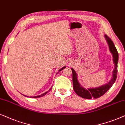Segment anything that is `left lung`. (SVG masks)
Returning a JSON list of instances; mask_svg holds the SVG:
<instances>
[{"label":"left lung","instance_id":"8db88e82","mask_svg":"<svg viewBox=\"0 0 125 125\" xmlns=\"http://www.w3.org/2000/svg\"><path fill=\"white\" fill-rule=\"evenodd\" d=\"M106 41H107L108 44H109V49L110 52L112 53L113 56V61L115 63V68L113 71V78L110 82L105 85L101 86V87L95 88V89H84L80 85L78 81L77 76L75 71L74 69H71L73 72V89L76 94L85 99H91V98H98L100 96L104 95L109 90L113 84L114 83L115 81L117 79V72H118V53L117 50L115 47L114 43L113 42L112 40L107 35H104Z\"/></svg>","mask_w":125,"mask_h":125}]
</instances>
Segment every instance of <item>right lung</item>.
Listing matches in <instances>:
<instances>
[{
    "instance_id": "obj_1",
    "label": "right lung",
    "mask_w": 125,
    "mask_h": 125,
    "mask_svg": "<svg viewBox=\"0 0 125 125\" xmlns=\"http://www.w3.org/2000/svg\"><path fill=\"white\" fill-rule=\"evenodd\" d=\"M64 68H65V66H64V67H62V69H61V70H60L59 71H61V70H62L63 69H64ZM51 89H52V88H51V89H50L49 91H47V92L44 93V94H41V95H38V96H30V97H32V98H39V97H41V96H43L45 95H46V94H47V93L48 92H49V91H50V90H51ZM24 96H26V95H24Z\"/></svg>"
}]
</instances>
